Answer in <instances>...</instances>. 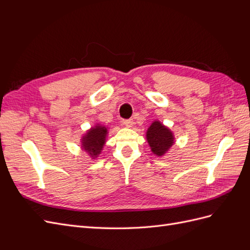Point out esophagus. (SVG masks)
<instances>
[{
    "instance_id": "34e87169",
    "label": "esophagus",
    "mask_w": 250,
    "mask_h": 250,
    "mask_svg": "<svg viewBox=\"0 0 250 250\" xmlns=\"http://www.w3.org/2000/svg\"><path fill=\"white\" fill-rule=\"evenodd\" d=\"M122 123H123V125H125L126 127H132L133 124H134L133 121H132L131 119H129V120H123Z\"/></svg>"
}]
</instances>
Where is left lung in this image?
<instances>
[{
	"label": "left lung",
	"instance_id": "left-lung-1",
	"mask_svg": "<svg viewBox=\"0 0 250 250\" xmlns=\"http://www.w3.org/2000/svg\"><path fill=\"white\" fill-rule=\"evenodd\" d=\"M147 141L152 152L158 156L164 155L173 145V133L167 127L155 121L147 130Z\"/></svg>",
	"mask_w": 250,
	"mask_h": 250
}]
</instances>
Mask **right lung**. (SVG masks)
<instances>
[{"label": "right lung", "mask_w": 250, "mask_h": 250, "mask_svg": "<svg viewBox=\"0 0 250 250\" xmlns=\"http://www.w3.org/2000/svg\"><path fill=\"white\" fill-rule=\"evenodd\" d=\"M107 129L104 126H96L92 128L82 139V145L84 150L93 156L100 153L105 143Z\"/></svg>", "instance_id": "add662e5"}]
</instances>
